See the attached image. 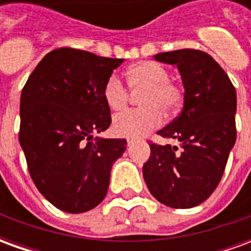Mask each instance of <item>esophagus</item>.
I'll return each mask as SVG.
<instances>
[{"label": "esophagus", "mask_w": 251, "mask_h": 251, "mask_svg": "<svg viewBox=\"0 0 251 251\" xmlns=\"http://www.w3.org/2000/svg\"><path fill=\"white\" fill-rule=\"evenodd\" d=\"M137 140H134V138H127V145L130 147V145H133L134 142H136Z\"/></svg>", "instance_id": "esophagus-1"}]
</instances>
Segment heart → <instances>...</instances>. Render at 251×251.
Instances as JSON below:
<instances>
[{"label": "heart", "mask_w": 251, "mask_h": 251, "mask_svg": "<svg viewBox=\"0 0 251 251\" xmlns=\"http://www.w3.org/2000/svg\"><path fill=\"white\" fill-rule=\"evenodd\" d=\"M127 87L140 93V109L121 113L113 120V131L121 137H141L161 125L165 111L175 113L183 102L181 88L169 79L168 70L160 63L141 62L126 70ZM115 74L104 80L102 97L114 111L124 110L130 94Z\"/></svg>", "instance_id": "obj_1"}]
</instances>
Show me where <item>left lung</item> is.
<instances>
[{"instance_id":"obj_1","label":"left lung","mask_w":251,"mask_h":251,"mask_svg":"<svg viewBox=\"0 0 251 251\" xmlns=\"http://www.w3.org/2000/svg\"><path fill=\"white\" fill-rule=\"evenodd\" d=\"M154 59L176 64L183 79V110L157 131L165 140H177L181 148L149 141L144 180L160 203L191 208L208 199L223 176L237 138V93L225 70L205 52L187 48Z\"/></svg>"}]
</instances>
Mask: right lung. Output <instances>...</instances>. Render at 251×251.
<instances>
[{
    "label": "right lung",
    "mask_w": 251,
    "mask_h": 251,
    "mask_svg": "<svg viewBox=\"0 0 251 251\" xmlns=\"http://www.w3.org/2000/svg\"><path fill=\"white\" fill-rule=\"evenodd\" d=\"M124 59L57 48L41 59L20 99L19 140L41 195L59 210L80 214L104 199L110 169L125 138H93L111 124L102 88Z\"/></svg>",
    "instance_id": "add662e5"
}]
</instances>
